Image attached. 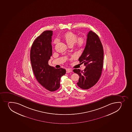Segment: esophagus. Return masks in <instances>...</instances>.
I'll return each mask as SVG.
<instances>
[{"label":"esophagus","instance_id":"obj_1","mask_svg":"<svg viewBox=\"0 0 132 132\" xmlns=\"http://www.w3.org/2000/svg\"><path fill=\"white\" fill-rule=\"evenodd\" d=\"M72 71V70L71 69H69V68L66 69V73H70Z\"/></svg>","mask_w":132,"mask_h":132}]
</instances>
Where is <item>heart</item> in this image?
I'll return each mask as SVG.
<instances>
[{"label":"heart","instance_id":"1","mask_svg":"<svg viewBox=\"0 0 132 132\" xmlns=\"http://www.w3.org/2000/svg\"><path fill=\"white\" fill-rule=\"evenodd\" d=\"M63 38L68 45L73 46L75 44L78 47H82L85 44V39L82 37L78 38L77 35L72 32H68L64 34ZM58 39L54 40V44H56L58 42Z\"/></svg>","mask_w":132,"mask_h":132}]
</instances>
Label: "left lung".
<instances>
[{"label":"left lung","instance_id":"obj_1","mask_svg":"<svg viewBox=\"0 0 132 132\" xmlns=\"http://www.w3.org/2000/svg\"><path fill=\"white\" fill-rule=\"evenodd\" d=\"M79 60L86 67L82 71L73 70L79 76L77 84L82 89H89L98 82L103 68V47L98 35L92 31L88 33L85 48Z\"/></svg>","mask_w":132,"mask_h":132}]
</instances>
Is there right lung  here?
<instances>
[{
	"label": "right lung",
	"instance_id": "1",
	"mask_svg": "<svg viewBox=\"0 0 132 132\" xmlns=\"http://www.w3.org/2000/svg\"><path fill=\"white\" fill-rule=\"evenodd\" d=\"M53 31H45L35 39L30 50V60L33 71L39 83L50 92L60 87V79L66 70L50 66L48 61L52 55Z\"/></svg>",
	"mask_w": 132,
	"mask_h": 132
}]
</instances>
